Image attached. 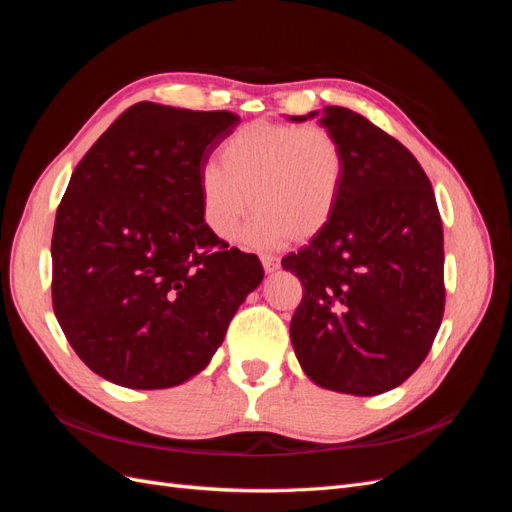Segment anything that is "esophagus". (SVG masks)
Listing matches in <instances>:
<instances>
[{
    "mask_svg": "<svg viewBox=\"0 0 512 512\" xmlns=\"http://www.w3.org/2000/svg\"><path fill=\"white\" fill-rule=\"evenodd\" d=\"M260 260H262V267H265L267 273H273V271L280 269V258H277V256L265 254V256H260Z\"/></svg>",
    "mask_w": 512,
    "mask_h": 512,
    "instance_id": "1",
    "label": "esophagus"
}]
</instances>
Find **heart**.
I'll return each mask as SVG.
<instances>
[{"label":"heart","instance_id":"1","mask_svg":"<svg viewBox=\"0 0 512 512\" xmlns=\"http://www.w3.org/2000/svg\"><path fill=\"white\" fill-rule=\"evenodd\" d=\"M346 173V149L331 130L252 121L222 143L220 164L200 170V211L213 235L235 239L254 198L258 218L247 239L305 243L335 218Z\"/></svg>","mask_w":512,"mask_h":512}]
</instances>
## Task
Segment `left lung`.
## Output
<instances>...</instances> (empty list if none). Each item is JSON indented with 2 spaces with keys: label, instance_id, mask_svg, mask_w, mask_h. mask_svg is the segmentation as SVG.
<instances>
[{
  "label": "left lung",
  "instance_id": "obj_1",
  "mask_svg": "<svg viewBox=\"0 0 512 512\" xmlns=\"http://www.w3.org/2000/svg\"><path fill=\"white\" fill-rule=\"evenodd\" d=\"M320 123L342 141L348 173L327 230L282 258L303 284L290 339L309 380L371 397L408 380L436 339L442 220L425 170L393 136L344 106L322 108Z\"/></svg>",
  "mask_w": 512,
  "mask_h": 512
}]
</instances>
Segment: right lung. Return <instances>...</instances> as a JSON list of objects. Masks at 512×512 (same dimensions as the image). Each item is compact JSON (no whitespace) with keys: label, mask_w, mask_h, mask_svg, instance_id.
Returning <instances> with one entry per match:
<instances>
[{"label":"right lung","mask_w":512,"mask_h":512,"mask_svg":"<svg viewBox=\"0 0 512 512\" xmlns=\"http://www.w3.org/2000/svg\"><path fill=\"white\" fill-rule=\"evenodd\" d=\"M239 121L138 102L74 168L51 241L53 309L104 380L149 391L194 378L265 277L200 211V170Z\"/></svg>","instance_id":"1"}]
</instances>
